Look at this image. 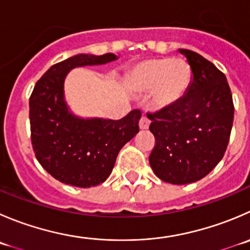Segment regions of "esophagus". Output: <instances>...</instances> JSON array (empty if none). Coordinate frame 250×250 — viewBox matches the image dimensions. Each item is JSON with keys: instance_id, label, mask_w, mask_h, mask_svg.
<instances>
[{"instance_id": "34e87169", "label": "esophagus", "mask_w": 250, "mask_h": 250, "mask_svg": "<svg viewBox=\"0 0 250 250\" xmlns=\"http://www.w3.org/2000/svg\"><path fill=\"white\" fill-rule=\"evenodd\" d=\"M150 125V120L146 117V116H143L139 121V127L140 129H147Z\"/></svg>"}]
</instances>
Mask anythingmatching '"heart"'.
I'll use <instances>...</instances> for the list:
<instances>
[{"mask_svg":"<svg viewBox=\"0 0 250 250\" xmlns=\"http://www.w3.org/2000/svg\"><path fill=\"white\" fill-rule=\"evenodd\" d=\"M130 85L139 91H152L154 104L171 107L183 100L192 84V69L182 58H149L133 67Z\"/></svg>","mask_w":250,"mask_h":250,"instance_id":"b5f03b06","label":"heart"}]
</instances>
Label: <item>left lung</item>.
<instances>
[{
	"mask_svg": "<svg viewBox=\"0 0 250 250\" xmlns=\"http://www.w3.org/2000/svg\"><path fill=\"white\" fill-rule=\"evenodd\" d=\"M192 69V84L171 107L147 115L156 145L149 162L164 182L188 184L221 161L233 125L234 107L226 76L197 52L179 48Z\"/></svg>",
	"mask_w": 250,
	"mask_h": 250,
	"instance_id": "left-lung-1",
	"label": "left lung"
}]
</instances>
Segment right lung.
Instances as JSON below:
<instances>
[{
	"label": "right lung",
	"mask_w": 250,
	"mask_h": 250,
	"mask_svg": "<svg viewBox=\"0 0 250 250\" xmlns=\"http://www.w3.org/2000/svg\"><path fill=\"white\" fill-rule=\"evenodd\" d=\"M117 58L115 53L72 56L50 67L34 86L29 100L31 144L41 166L62 183L89 188L105 182L120 150L139 132L140 110L117 121L84 118L72 112L64 98V81L72 69Z\"/></svg>",
	"instance_id": "obj_1"
}]
</instances>
